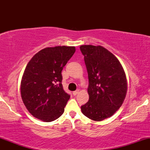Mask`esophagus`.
Here are the masks:
<instances>
[{
	"label": "esophagus",
	"mask_w": 150,
	"mask_h": 150,
	"mask_svg": "<svg viewBox=\"0 0 150 150\" xmlns=\"http://www.w3.org/2000/svg\"><path fill=\"white\" fill-rule=\"evenodd\" d=\"M79 93V90L78 89H77V90H76V91H74V92H73V94L74 96H75V95H77V94H78Z\"/></svg>",
	"instance_id": "esophagus-1"
}]
</instances>
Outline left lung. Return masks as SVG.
Instances as JSON below:
<instances>
[{
  "mask_svg": "<svg viewBox=\"0 0 150 150\" xmlns=\"http://www.w3.org/2000/svg\"><path fill=\"white\" fill-rule=\"evenodd\" d=\"M89 85V101L82 112L95 121L111 116L121 106L127 93V80L119 61L101 46L82 45Z\"/></svg>",
  "mask_w": 150,
  "mask_h": 150,
  "instance_id": "1",
  "label": "left lung"
}]
</instances>
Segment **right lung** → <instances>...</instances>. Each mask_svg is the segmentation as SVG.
Returning <instances> with one entry per match:
<instances>
[{
  "label": "right lung",
  "mask_w": 150,
  "mask_h": 150,
  "mask_svg": "<svg viewBox=\"0 0 150 150\" xmlns=\"http://www.w3.org/2000/svg\"><path fill=\"white\" fill-rule=\"evenodd\" d=\"M75 52L74 46L45 48L26 66L20 86L22 99L38 119L51 122L64 112L70 96L63 89L61 72Z\"/></svg>",
  "instance_id": "obj_1"
}]
</instances>
